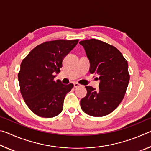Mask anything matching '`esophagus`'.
<instances>
[{"label": "esophagus", "mask_w": 151, "mask_h": 151, "mask_svg": "<svg viewBox=\"0 0 151 151\" xmlns=\"http://www.w3.org/2000/svg\"><path fill=\"white\" fill-rule=\"evenodd\" d=\"M81 86V85H79V84L76 83H74V87H75V88H77V87H79V86Z\"/></svg>", "instance_id": "34e87169"}]
</instances>
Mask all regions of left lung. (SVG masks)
<instances>
[{
  "label": "left lung",
  "mask_w": 151,
  "mask_h": 151,
  "mask_svg": "<svg viewBox=\"0 0 151 151\" xmlns=\"http://www.w3.org/2000/svg\"><path fill=\"white\" fill-rule=\"evenodd\" d=\"M90 62L89 72L99 76V89L86 86L81 107L88 115L103 116L116 109L126 93L130 79L128 63L113 46L97 39L82 40Z\"/></svg>",
  "instance_id": "1"
}]
</instances>
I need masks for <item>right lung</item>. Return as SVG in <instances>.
Wrapping results in <instances>:
<instances>
[{
    "instance_id": "obj_1",
    "label": "right lung",
    "mask_w": 151,
    "mask_h": 151,
    "mask_svg": "<svg viewBox=\"0 0 151 151\" xmlns=\"http://www.w3.org/2000/svg\"><path fill=\"white\" fill-rule=\"evenodd\" d=\"M78 40H56L38 45L20 65L18 75L20 90L25 103L37 115L57 116L63 111L66 94L73 88L55 81L53 73L60 72L63 60L77 45Z\"/></svg>"
}]
</instances>
